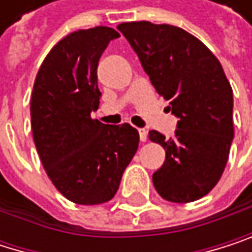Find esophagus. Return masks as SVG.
I'll use <instances>...</instances> for the list:
<instances>
[{
    "mask_svg": "<svg viewBox=\"0 0 252 252\" xmlns=\"http://www.w3.org/2000/svg\"><path fill=\"white\" fill-rule=\"evenodd\" d=\"M138 133H139V139H141L142 142H145V141H147V136H148V132H147L145 129H139Z\"/></svg>",
    "mask_w": 252,
    "mask_h": 252,
    "instance_id": "obj_1",
    "label": "esophagus"
}]
</instances>
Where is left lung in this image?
Wrapping results in <instances>:
<instances>
[{"instance_id":"obj_1","label":"left lung","mask_w":252,"mask_h":252,"mask_svg":"<svg viewBox=\"0 0 252 252\" xmlns=\"http://www.w3.org/2000/svg\"><path fill=\"white\" fill-rule=\"evenodd\" d=\"M156 92L178 117L175 136L150 130L165 151V163L153 174L163 199L187 203L208 194L226 168L233 141V92L221 63L187 31L151 22L122 23Z\"/></svg>"}]
</instances>
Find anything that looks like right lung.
<instances>
[{
    "mask_svg": "<svg viewBox=\"0 0 252 252\" xmlns=\"http://www.w3.org/2000/svg\"><path fill=\"white\" fill-rule=\"evenodd\" d=\"M120 34L96 26L71 32L46 56L31 96V126L41 163L55 187L71 202L98 205L119 190L139 144L129 123L104 125L98 63Z\"/></svg>",
    "mask_w": 252,
    "mask_h": 252,
    "instance_id": "obj_1",
    "label": "right lung"
}]
</instances>
